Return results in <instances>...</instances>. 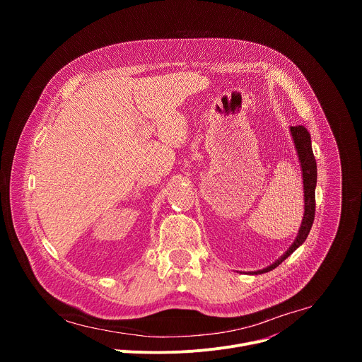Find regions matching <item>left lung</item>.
I'll return each instance as SVG.
<instances>
[{"label":"left lung","mask_w":362,"mask_h":362,"mask_svg":"<svg viewBox=\"0 0 362 362\" xmlns=\"http://www.w3.org/2000/svg\"><path fill=\"white\" fill-rule=\"evenodd\" d=\"M291 133L295 141V147L298 150V156L300 160V168H302V177H303V196H305V215L302 219V225L299 229V233L295 239V242L291 245V247L286 250L284 256H281L279 259L272 264L271 267L255 272V274H265L276 267H279L286 257L298 247L300 246L305 239L309 235V230L313 228L314 218H315V186H317V162L314 158V151L311 146V134L308 133V130L303 126H295L291 127Z\"/></svg>","instance_id":"1"}]
</instances>
